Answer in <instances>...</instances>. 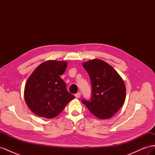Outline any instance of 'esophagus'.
<instances>
[{"label": "esophagus", "mask_w": 155, "mask_h": 155, "mask_svg": "<svg viewBox=\"0 0 155 155\" xmlns=\"http://www.w3.org/2000/svg\"><path fill=\"white\" fill-rule=\"evenodd\" d=\"M75 96H76V98H79V97L81 96V92H78L77 94H75Z\"/></svg>", "instance_id": "34e87169"}]
</instances>
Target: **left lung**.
Masks as SVG:
<instances>
[{
  "label": "left lung",
  "instance_id": "left-lung-1",
  "mask_svg": "<svg viewBox=\"0 0 155 155\" xmlns=\"http://www.w3.org/2000/svg\"><path fill=\"white\" fill-rule=\"evenodd\" d=\"M90 76L92 94L90 100L82 103L100 119H109L124 105L126 88L124 81L110 64L94 59L83 63Z\"/></svg>",
  "mask_w": 155,
  "mask_h": 155
}]
</instances>
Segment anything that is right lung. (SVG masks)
<instances>
[{
	"label": "right lung",
	"instance_id": "right-lung-1",
	"mask_svg": "<svg viewBox=\"0 0 155 155\" xmlns=\"http://www.w3.org/2000/svg\"><path fill=\"white\" fill-rule=\"evenodd\" d=\"M67 62L49 60L41 63L28 79L25 87V100L37 116L53 118L61 113L75 97L67 90L60 78Z\"/></svg>",
	"mask_w": 155,
	"mask_h": 155
}]
</instances>
